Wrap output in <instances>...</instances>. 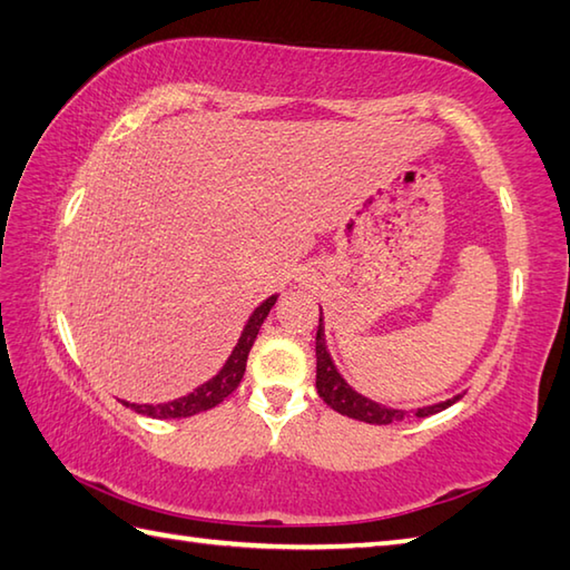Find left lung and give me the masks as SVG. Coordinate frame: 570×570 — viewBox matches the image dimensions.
Instances as JSON below:
<instances>
[{
	"mask_svg": "<svg viewBox=\"0 0 570 570\" xmlns=\"http://www.w3.org/2000/svg\"><path fill=\"white\" fill-rule=\"evenodd\" d=\"M316 390H318L323 402L328 404L331 409H335L337 414L350 416V419H357V421H365V423H377V426H382V423L402 421L409 414V411H404V409H392V406H384V404L372 402V399L357 394L353 386H350L343 380V374L337 372L335 362H333V357L328 353V345H325L323 311H321L318 333H316ZM458 399H460V394L453 396V399H445V402H439V404L421 406V409L414 411V414L419 419L431 416V414H439V411L455 404Z\"/></svg>",
	"mask_w": 570,
	"mask_h": 570,
	"instance_id": "left-lung-1",
	"label": "left lung"
}]
</instances>
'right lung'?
<instances>
[{
  "label": "right lung",
  "mask_w": 570,
  "mask_h": 570,
  "mask_svg": "<svg viewBox=\"0 0 570 570\" xmlns=\"http://www.w3.org/2000/svg\"><path fill=\"white\" fill-rule=\"evenodd\" d=\"M274 304H276V296H269L266 301H262L257 308H254L247 325L242 328V335H239L237 345L233 347V353H229L225 365L220 367V372H217L213 380L196 386L190 394L178 396V399H174V402H166V404H129V402H122V404L129 406L131 411H137V414L151 416V419H186V416L200 414V411H208V409L217 406L225 396L233 394L239 386L242 374H245V367H247L249 350H252L254 341H257L262 323L266 316H269Z\"/></svg>",
  "instance_id": "obj_1"
}]
</instances>
